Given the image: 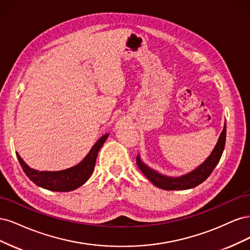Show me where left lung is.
<instances>
[{
	"label": "left lung",
	"mask_w": 250,
	"mask_h": 250,
	"mask_svg": "<svg viewBox=\"0 0 250 250\" xmlns=\"http://www.w3.org/2000/svg\"><path fill=\"white\" fill-rule=\"evenodd\" d=\"M225 139H226V123H224L223 130L218 139V142L214 150L211 151L209 156L204 161L200 166H198L195 170L188 172L185 175H181L178 177H171L166 176L164 174L158 173L157 171L151 169L146 164H144L141 160V157L137 156V164L141 171L144 173L151 183L155 187L163 188V190H188V188H192L197 187L201 183H203L213 172L217 164L220 161L222 156L224 146H225Z\"/></svg>",
	"instance_id": "1"
}]
</instances>
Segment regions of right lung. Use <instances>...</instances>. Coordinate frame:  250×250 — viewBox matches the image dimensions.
<instances>
[{
    "label": "right lung",
    "mask_w": 250,
    "mask_h": 250,
    "mask_svg": "<svg viewBox=\"0 0 250 250\" xmlns=\"http://www.w3.org/2000/svg\"><path fill=\"white\" fill-rule=\"evenodd\" d=\"M108 133L104 134L90 149L88 154L83 158V161L78 165L74 166L72 168L65 169L62 171H39L30 168L29 166L22 161V158L17 153L18 160L21 166L22 170L26 173V175L31 179L33 183L47 188L50 191L55 192H70L76 190L77 188L85 184L87 179L92 175L95 168L96 160L100 148L106 141Z\"/></svg>",
    "instance_id": "add662e5"
}]
</instances>
